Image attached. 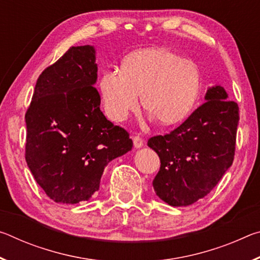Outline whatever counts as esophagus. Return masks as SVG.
I'll return each instance as SVG.
<instances>
[{"instance_id": "esophagus-1", "label": "esophagus", "mask_w": 260, "mask_h": 260, "mask_svg": "<svg viewBox=\"0 0 260 260\" xmlns=\"http://www.w3.org/2000/svg\"><path fill=\"white\" fill-rule=\"evenodd\" d=\"M133 142H134V147L136 149H139V148H142L143 147L144 141H143L142 138H141L140 135H135V136H133Z\"/></svg>"}]
</instances>
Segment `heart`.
Listing matches in <instances>:
<instances>
[{"mask_svg":"<svg viewBox=\"0 0 260 260\" xmlns=\"http://www.w3.org/2000/svg\"><path fill=\"white\" fill-rule=\"evenodd\" d=\"M202 89L201 70L164 48L127 55L121 70L105 71L100 80L103 105L113 120H125L139 107V94L150 119L164 125L182 121L195 109Z\"/></svg>","mask_w":260,"mask_h":260,"instance_id":"b5f03b06","label":"heart"}]
</instances>
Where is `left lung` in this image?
I'll list each match as a JSON object with an SVG mask.
<instances>
[{"instance_id":"left-lung-1","label":"left lung","mask_w":260,"mask_h":260,"mask_svg":"<svg viewBox=\"0 0 260 260\" xmlns=\"http://www.w3.org/2000/svg\"><path fill=\"white\" fill-rule=\"evenodd\" d=\"M204 100L178 128L148 141L160 158L153 189L171 206H187L203 199L234 159L239 107L220 85L209 87Z\"/></svg>"}]
</instances>
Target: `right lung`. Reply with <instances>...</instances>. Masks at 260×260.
<instances>
[{
	"label": "right lung",
	"instance_id": "right-lung-1",
	"mask_svg": "<svg viewBox=\"0 0 260 260\" xmlns=\"http://www.w3.org/2000/svg\"><path fill=\"white\" fill-rule=\"evenodd\" d=\"M96 81L94 46L71 47L39 77L26 112V162L56 203L89 200L105 166L133 147L101 111Z\"/></svg>",
	"mask_w": 260,
	"mask_h": 260
}]
</instances>
